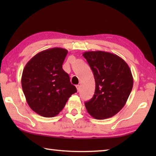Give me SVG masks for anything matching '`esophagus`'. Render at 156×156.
<instances>
[{
    "label": "esophagus",
    "instance_id": "esophagus-1",
    "mask_svg": "<svg viewBox=\"0 0 156 156\" xmlns=\"http://www.w3.org/2000/svg\"><path fill=\"white\" fill-rule=\"evenodd\" d=\"M76 89H77V91H80V86L79 85V84H78V85H76Z\"/></svg>",
    "mask_w": 156,
    "mask_h": 156
}]
</instances>
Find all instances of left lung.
<instances>
[{"label":"left lung","instance_id":"obj_1","mask_svg":"<svg viewBox=\"0 0 156 156\" xmlns=\"http://www.w3.org/2000/svg\"><path fill=\"white\" fill-rule=\"evenodd\" d=\"M83 56L96 83L93 98L84 103L87 111L97 120L112 117L125 106L133 88L130 68L122 58L109 52L85 51Z\"/></svg>","mask_w":156,"mask_h":156}]
</instances>
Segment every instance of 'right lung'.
<instances>
[{
	"label": "right lung",
	"mask_w": 156,
	"mask_h": 156,
	"mask_svg": "<svg viewBox=\"0 0 156 156\" xmlns=\"http://www.w3.org/2000/svg\"><path fill=\"white\" fill-rule=\"evenodd\" d=\"M67 53L60 47L44 50L31 58L23 69L21 84L27 104L43 117L57 115L77 92L62 69Z\"/></svg>",
	"instance_id": "right-lung-1"
}]
</instances>
